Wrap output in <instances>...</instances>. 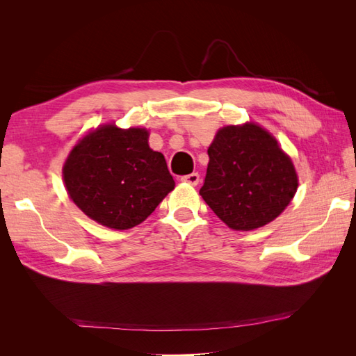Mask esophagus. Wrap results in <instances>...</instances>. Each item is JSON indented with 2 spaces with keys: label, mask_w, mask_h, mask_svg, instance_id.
Returning <instances> with one entry per match:
<instances>
[{
  "label": "esophagus",
  "mask_w": 356,
  "mask_h": 356,
  "mask_svg": "<svg viewBox=\"0 0 356 356\" xmlns=\"http://www.w3.org/2000/svg\"><path fill=\"white\" fill-rule=\"evenodd\" d=\"M199 179H200V177H199L197 172H193V174H188V175L181 178V181L187 182V184H190V186H197L199 184Z\"/></svg>",
  "instance_id": "esophagus-1"
}]
</instances>
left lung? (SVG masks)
I'll return each mask as SVG.
<instances>
[{
    "mask_svg": "<svg viewBox=\"0 0 356 356\" xmlns=\"http://www.w3.org/2000/svg\"><path fill=\"white\" fill-rule=\"evenodd\" d=\"M200 196L233 230L273 221L294 197L297 174L276 139L254 123L227 126L208 148Z\"/></svg>",
    "mask_w": 356,
    "mask_h": 356,
    "instance_id": "obj_1",
    "label": "left lung"
}]
</instances>
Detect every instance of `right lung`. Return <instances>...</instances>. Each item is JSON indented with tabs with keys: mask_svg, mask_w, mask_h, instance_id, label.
<instances>
[{
	"mask_svg": "<svg viewBox=\"0 0 356 356\" xmlns=\"http://www.w3.org/2000/svg\"><path fill=\"white\" fill-rule=\"evenodd\" d=\"M63 181L88 217L115 230L141 224L175 187L163 154L149 148L145 129L114 124L98 127L72 148Z\"/></svg>",
	"mask_w": 356,
	"mask_h": 356,
	"instance_id": "add662e5",
	"label": "right lung"
}]
</instances>
